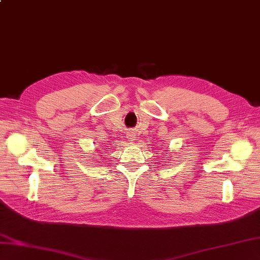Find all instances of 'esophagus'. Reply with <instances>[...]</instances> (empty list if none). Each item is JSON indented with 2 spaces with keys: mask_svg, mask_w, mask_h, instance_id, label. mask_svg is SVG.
I'll return each instance as SVG.
<instances>
[{
  "mask_svg": "<svg viewBox=\"0 0 260 260\" xmlns=\"http://www.w3.org/2000/svg\"><path fill=\"white\" fill-rule=\"evenodd\" d=\"M135 140V137L134 136H129V141H134Z\"/></svg>",
  "mask_w": 260,
  "mask_h": 260,
  "instance_id": "1",
  "label": "esophagus"
}]
</instances>
